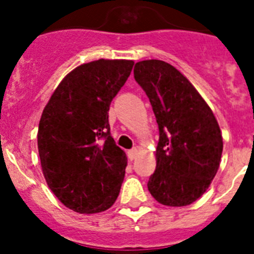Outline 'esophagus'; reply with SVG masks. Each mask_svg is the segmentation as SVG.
I'll return each instance as SVG.
<instances>
[{"label":"esophagus","mask_w":254,"mask_h":254,"mask_svg":"<svg viewBox=\"0 0 254 254\" xmlns=\"http://www.w3.org/2000/svg\"><path fill=\"white\" fill-rule=\"evenodd\" d=\"M137 155H138V149L137 147H133V149H131L128 151V159L129 160H133V159H136Z\"/></svg>","instance_id":"obj_1"}]
</instances>
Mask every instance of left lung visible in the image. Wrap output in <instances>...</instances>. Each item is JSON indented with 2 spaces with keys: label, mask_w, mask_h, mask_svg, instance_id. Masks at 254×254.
<instances>
[{
  "label": "left lung",
  "mask_w": 254,
  "mask_h": 254,
  "mask_svg": "<svg viewBox=\"0 0 254 254\" xmlns=\"http://www.w3.org/2000/svg\"><path fill=\"white\" fill-rule=\"evenodd\" d=\"M133 73L159 126L156 169L147 188L161 205H190L205 193L220 167L219 123L193 85L172 64L141 61Z\"/></svg>",
  "instance_id": "1"
}]
</instances>
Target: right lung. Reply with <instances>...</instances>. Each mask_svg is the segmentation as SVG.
<instances>
[{"instance_id":"add662e5","label":"right lung","mask_w":254,"mask_h":254,"mask_svg":"<svg viewBox=\"0 0 254 254\" xmlns=\"http://www.w3.org/2000/svg\"><path fill=\"white\" fill-rule=\"evenodd\" d=\"M134 62L98 60L72 69L44 108L38 150L47 185L80 214L108 210L120 194L127 158L111 136L109 105Z\"/></svg>"}]
</instances>
